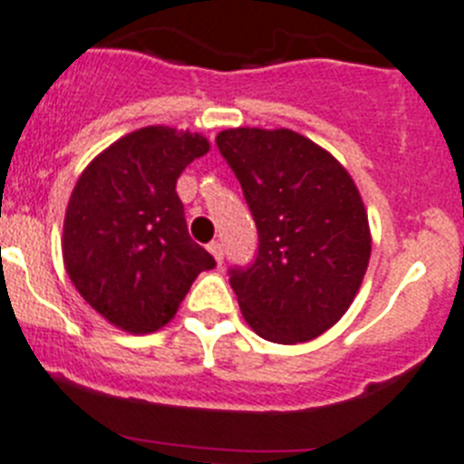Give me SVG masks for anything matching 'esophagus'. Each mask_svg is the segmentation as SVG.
<instances>
[{
    "mask_svg": "<svg viewBox=\"0 0 464 464\" xmlns=\"http://www.w3.org/2000/svg\"><path fill=\"white\" fill-rule=\"evenodd\" d=\"M208 249H209V255L215 256L217 264H221V261H224V245H221L219 240H212V243L208 245Z\"/></svg>",
    "mask_w": 464,
    "mask_h": 464,
    "instance_id": "obj_1",
    "label": "esophagus"
}]
</instances>
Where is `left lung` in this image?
Wrapping results in <instances>:
<instances>
[{
    "mask_svg": "<svg viewBox=\"0 0 464 464\" xmlns=\"http://www.w3.org/2000/svg\"><path fill=\"white\" fill-rule=\"evenodd\" d=\"M217 147L255 217L259 245L228 268L245 320L273 343H304L341 320L372 255L360 191L345 168L294 130L233 128Z\"/></svg>",
    "mask_w": 464,
    "mask_h": 464,
    "instance_id": "1",
    "label": "left lung"
}]
</instances>
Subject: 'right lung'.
<instances>
[{
    "label": "right lung",
    "instance_id": "obj_1",
    "mask_svg": "<svg viewBox=\"0 0 464 464\" xmlns=\"http://www.w3.org/2000/svg\"><path fill=\"white\" fill-rule=\"evenodd\" d=\"M209 151L203 135L149 126L88 165L64 215L67 276L91 308L130 334L175 317L215 256L188 236L177 179Z\"/></svg>",
    "mask_w": 464,
    "mask_h": 464
}]
</instances>
